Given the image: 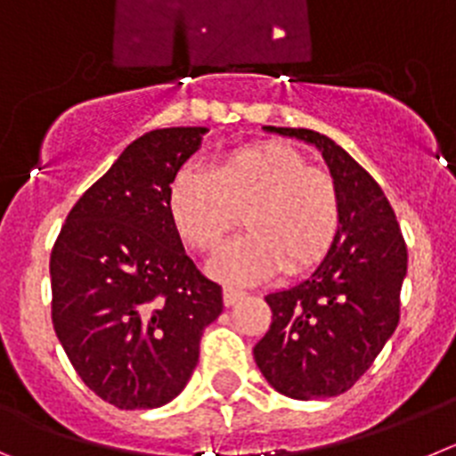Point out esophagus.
I'll return each instance as SVG.
<instances>
[{
	"label": "esophagus",
	"mask_w": 456,
	"mask_h": 456,
	"mask_svg": "<svg viewBox=\"0 0 456 456\" xmlns=\"http://www.w3.org/2000/svg\"><path fill=\"white\" fill-rule=\"evenodd\" d=\"M245 297H248V293H245V290L233 289V286H224V290H223L224 306H233V305H238V302H240V299H245Z\"/></svg>",
	"instance_id": "34e87169"
}]
</instances>
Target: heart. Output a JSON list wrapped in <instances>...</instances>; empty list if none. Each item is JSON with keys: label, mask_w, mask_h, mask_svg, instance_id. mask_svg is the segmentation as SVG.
<instances>
[{"label": "heart", "mask_w": 456, "mask_h": 456, "mask_svg": "<svg viewBox=\"0 0 456 456\" xmlns=\"http://www.w3.org/2000/svg\"><path fill=\"white\" fill-rule=\"evenodd\" d=\"M243 210L248 233L208 264V273L227 284H256L284 264L290 273L311 268L340 224L334 179L279 142L229 151L211 170L182 167L167 188L172 224L200 252L218 249Z\"/></svg>", "instance_id": "b5f03b06"}]
</instances>
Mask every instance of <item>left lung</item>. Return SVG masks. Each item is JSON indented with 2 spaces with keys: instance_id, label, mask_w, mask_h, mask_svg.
I'll return each mask as SVG.
<instances>
[{
  "instance_id": "1",
  "label": "left lung",
  "mask_w": 456,
  "mask_h": 456,
  "mask_svg": "<svg viewBox=\"0 0 456 456\" xmlns=\"http://www.w3.org/2000/svg\"><path fill=\"white\" fill-rule=\"evenodd\" d=\"M318 147L340 198V224L314 273L265 295L273 322L254 346L270 387L295 400L346 393L400 322L407 245L379 183L331 138L311 129L264 126Z\"/></svg>"
}]
</instances>
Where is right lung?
I'll list each match as a JSON object with an SVG mask.
<instances>
[{
    "label": "right lung",
    "instance_id": "right-lung-1",
    "mask_svg": "<svg viewBox=\"0 0 456 456\" xmlns=\"http://www.w3.org/2000/svg\"><path fill=\"white\" fill-rule=\"evenodd\" d=\"M207 126L142 134L72 207L56 238L52 322L77 375L118 409H157L183 391L223 289L186 254L167 188Z\"/></svg>",
    "mask_w": 456,
    "mask_h": 456
}]
</instances>
